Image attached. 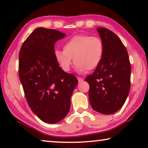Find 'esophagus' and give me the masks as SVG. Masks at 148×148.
<instances>
[{
  "label": "esophagus",
  "mask_w": 148,
  "mask_h": 148,
  "mask_svg": "<svg viewBox=\"0 0 148 148\" xmlns=\"http://www.w3.org/2000/svg\"><path fill=\"white\" fill-rule=\"evenodd\" d=\"M77 79H78V82H82L84 80L83 78H82V77H77Z\"/></svg>",
  "instance_id": "esophagus-1"
}]
</instances>
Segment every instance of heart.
Returning <instances> with one entry per match:
<instances>
[{
	"label": "heart",
	"instance_id": "obj_1",
	"mask_svg": "<svg viewBox=\"0 0 148 148\" xmlns=\"http://www.w3.org/2000/svg\"><path fill=\"white\" fill-rule=\"evenodd\" d=\"M104 55V44L99 36L80 34L64 42L63 50L54 51L55 59L62 71L69 72L72 58L80 72L91 71L101 63Z\"/></svg>",
	"mask_w": 148,
	"mask_h": 148
}]
</instances>
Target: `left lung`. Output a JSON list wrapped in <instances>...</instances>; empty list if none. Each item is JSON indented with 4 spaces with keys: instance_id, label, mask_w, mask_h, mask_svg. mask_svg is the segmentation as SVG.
<instances>
[{
    "instance_id": "1",
    "label": "left lung",
    "mask_w": 148,
    "mask_h": 148,
    "mask_svg": "<svg viewBox=\"0 0 148 148\" xmlns=\"http://www.w3.org/2000/svg\"><path fill=\"white\" fill-rule=\"evenodd\" d=\"M104 44L102 59L85 80L89 84L92 108L102 114H112L123 106L131 87V63L120 38L109 29L98 27Z\"/></svg>"
}]
</instances>
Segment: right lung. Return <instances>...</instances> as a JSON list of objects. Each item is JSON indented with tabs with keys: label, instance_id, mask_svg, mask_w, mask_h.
Returning <instances> with one entry per match:
<instances>
[{
	"label": "right lung",
	"instance_id": "1",
	"mask_svg": "<svg viewBox=\"0 0 148 148\" xmlns=\"http://www.w3.org/2000/svg\"><path fill=\"white\" fill-rule=\"evenodd\" d=\"M65 36L56 29L38 27L27 37L19 54V76L29 107L42 121L56 123L68 114L77 84L54 57L55 43Z\"/></svg>",
	"mask_w": 148,
	"mask_h": 148
}]
</instances>
